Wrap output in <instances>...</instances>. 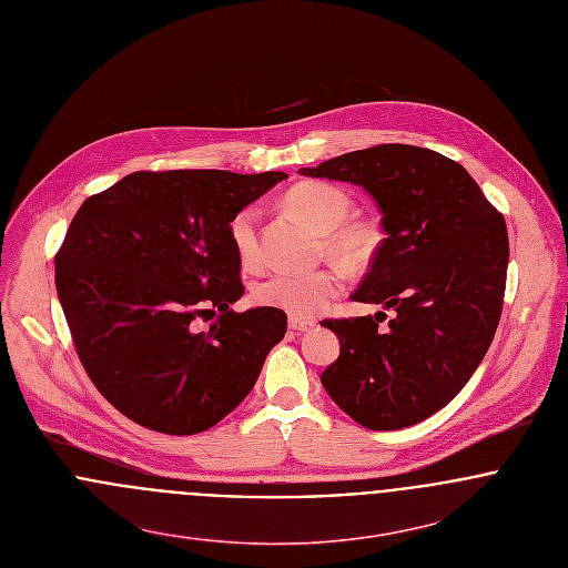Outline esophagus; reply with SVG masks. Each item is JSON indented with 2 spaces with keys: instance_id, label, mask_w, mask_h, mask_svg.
Segmentation results:
<instances>
[{
  "instance_id": "obj_1",
  "label": "esophagus",
  "mask_w": 568,
  "mask_h": 568,
  "mask_svg": "<svg viewBox=\"0 0 568 568\" xmlns=\"http://www.w3.org/2000/svg\"><path fill=\"white\" fill-rule=\"evenodd\" d=\"M313 320H304V317H288V327L295 332H308L315 327Z\"/></svg>"
}]
</instances>
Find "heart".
Returning a JSON list of instances; mask_svg holds the SVG:
<instances>
[{
	"label": "heart",
	"instance_id": "obj_1",
	"mask_svg": "<svg viewBox=\"0 0 568 568\" xmlns=\"http://www.w3.org/2000/svg\"><path fill=\"white\" fill-rule=\"evenodd\" d=\"M286 207L300 216L311 230L324 234L325 251L349 266L367 264L383 244V227L378 221L352 214V196L325 181H304L291 187L284 196ZM230 239L244 264L260 257L257 210L253 205L241 210L230 223ZM341 291V275L334 268L311 273H273L257 288V302L282 308L293 317H315Z\"/></svg>",
	"mask_w": 568,
	"mask_h": 568
}]
</instances>
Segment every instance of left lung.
Listing matches in <instances>:
<instances>
[{
	"label": "left lung",
	"mask_w": 568,
	"mask_h": 568,
	"mask_svg": "<svg viewBox=\"0 0 568 568\" xmlns=\"http://www.w3.org/2000/svg\"><path fill=\"white\" fill-rule=\"evenodd\" d=\"M349 181L383 212L387 239L352 300L394 311L325 320L341 341L327 396L372 430H396L448 405L486 356L503 311L509 241L498 210L462 163L378 144L300 168Z\"/></svg>",
	"instance_id": "8db88e82"
}]
</instances>
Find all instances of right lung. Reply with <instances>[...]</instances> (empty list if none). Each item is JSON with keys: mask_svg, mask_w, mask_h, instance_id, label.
Returning <instances> with one entry per match:
<instances>
[{"mask_svg": "<svg viewBox=\"0 0 568 568\" xmlns=\"http://www.w3.org/2000/svg\"><path fill=\"white\" fill-rule=\"evenodd\" d=\"M286 176L140 170L82 203L54 257L57 291L84 372L122 415L194 435L253 389L286 313L230 308L244 293L230 223Z\"/></svg>", "mask_w": 568, "mask_h": 568, "instance_id": "right-lung-1", "label": "right lung"}]
</instances>
